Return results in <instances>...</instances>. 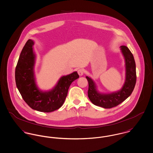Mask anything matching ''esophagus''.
I'll return each mask as SVG.
<instances>
[{
    "label": "esophagus",
    "mask_w": 153,
    "mask_h": 153,
    "mask_svg": "<svg viewBox=\"0 0 153 153\" xmlns=\"http://www.w3.org/2000/svg\"><path fill=\"white\" fill-rule=\"evenodd\" d=\"M77 72H78L79 75L80 76H82L83 75V74H84V69H80L78 70Z\"/></svg>",
    "instance_id": "1"
}]
</instances>
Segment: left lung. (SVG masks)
Listing matches in <instances>:
<instances>
[{
    "instance_id": "1",
    "label": "left lung",
    "mask_w": 153,
    "mask_h": 153,
    "mask_svg": "<svg viewBox=\"0 0 153 153\" xmlns=\"http://www.w3.org/2000/svg\"><path fill=\"white\" fill-rule=\"evenodd\" d=\"M120 50L124 57L125 62V81L120 90L111 93H101L97 90V87L94 80L90 77L86 76L88 82V97L95 105L104 108H111L118 105L133 92L136 82V63L134 57L129 48L122 45Z\"/></svg>"
}]
</instances>
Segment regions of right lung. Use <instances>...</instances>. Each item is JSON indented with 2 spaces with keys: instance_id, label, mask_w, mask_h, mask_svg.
Returning a JSON list of instances; mask_svg holds the SVG:
<instances>
[{
  "instance_id": "1",
  "label": "right lung",
  "mask_w": 153,
  "mask_h": 153,
  "mask_svg": "<svg viewBox=\"0 0 153 153\" xmlns=\"http://www.w3.org/2000/svg\"><path fill=\"white\" fill-rule=\"evenodd\" d=\"M34 45V41L28 39L20 55L15 71L16 86L24 101L32 109L43 112H53L63 104L71 82L79 76L77 71H74L61 77L51 90H40L35 82Z\"/></svg>"
}]
</instances>
